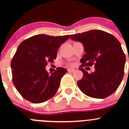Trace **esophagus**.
I'll list each match as a JSON object with an SVG mask.
<instances>
[{
  "instance_id": "obj_1",
  "label": "esophagus",
  "mask_w": 129,
  "mask_h": 129,
  "mask_svg": "<svg viewBox=\"0 0 129 129\" xmlns=\"http://www.w3.org/2000/svg\"><path fill=\"white\" fill-rule=\"evenodd\" d=\"M68 72H74L75 71V69H68Z\"/></svg>"
}]
</instances>
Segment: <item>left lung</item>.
Wrapping results in <instances>:
<instances>
[{
  "mask_svg": "<svg viewBox=\"0 0 129 129\" xmlns=\"http://www.w3.org/2000/svg\"><path fill=\"white\" fill-rule=\"evenodd\" d=\"M71 39L82 43L85 54L80 59L83 78L77 82L80 90L89 97L104 99L120 85L124 74L125 55L114 36L101 30H91L72 35ZM129 60V56H128ZM95 66L89 74L82 67Z\"/></svg>",
  "mask_w": 129,
  "mask_h": 129,
  "instance_id": "8db88e82",
  "label": "left lung"
}]
</instances>
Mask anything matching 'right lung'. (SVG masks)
Instances as JSON below:
<instances>
[{"label":"right lung","mask_w":129,"mask_h":129,"mask_svg":"<svg viewBox=\"0 0 129 129\" xmlns=\"http://www.w3.org/2000/svg\"><path fill=\"white\" fill-rule=\"evenodd\" d=\"M69 37L39 34L20 43L12 59L11 69L13 83L25 99L39 104L56 93L61 78L67 71L57 67L50 75L45 67L54 62L59 47Z\"/></svg>","instance_id":"obj_1"}]
</instances>
